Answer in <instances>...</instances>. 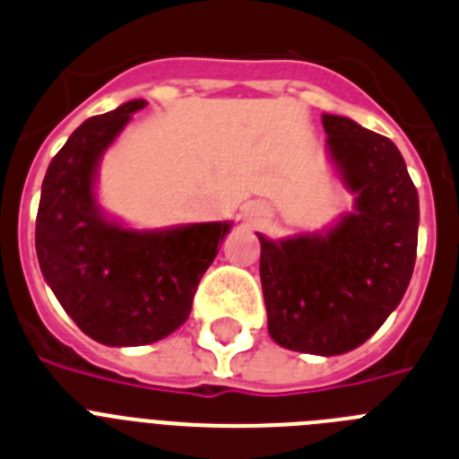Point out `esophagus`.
Instances as JSON below:
<instances>
[{"instance_id": "esophagus-1", "label": "esophagus", "mask_w": 459, "mask_h": 459, "mask_svg": "<svg viewBox=\"0 0 459 459\" xmlns=\"http://www.w3.org/2000/svg\"><path fill=\"white\" fill-rule=\"evenodd\" d=\"M268 217H270V212L263 205L247 207V219H249V224H263V221H265Z\"/></svg>"}]
</instances>
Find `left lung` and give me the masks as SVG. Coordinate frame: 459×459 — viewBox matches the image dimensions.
Here are the masks:
<instances>
[{
    "instance_id": "1",
    "label": "left lung",
    "mask_w": 459,
    "mask_h": 459,
    "mask_svg": "<svg viewBox=\"0 0 459 459\" xmlns=\"http://www.w3.org/2000/svg\"><path fill=\"white\" fill-rule=\"evenodd\" d=\"M330 161L356 196L324 233L261 240L268 333L279 346L340 356L384 325L411 281L418 191L395 143L340 115H324Z\"/></svg>"
}]
</instances>
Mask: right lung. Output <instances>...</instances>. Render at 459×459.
I'll list each match as a JSON object with an SVG mask.
<instances>
[{
    "label": "right lung",
    "mask_w": 459,
    "mask_h": 459,
    "mask_svg": "<svg viewBox=\"0 0 459 459\" xmlns=\"http://www.w3.org/2000/svg\"><path fill=\"white\" fill-rule=\"evenodd\" d=\"M143 99L82 122L53 157L41 186L37 256L75 325L106 346H143L189 318L194 293L230 221L134 230L101 212L94 180Z\"/></svg>",
    "instance_id": "obj_1"
}]
</instances>
